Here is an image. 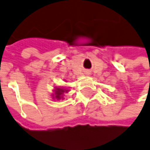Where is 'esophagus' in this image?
<instances>
[{
    "label": "esophagus",
    "mask_w": 150,
    "mask_h": 150,
    "mask_svg": "<svg viewBox=\"0 0 150 150\" xmlns=\"http://www.w3.org/2000/svg\"><path fill=\"white\" fill-rule=\"evenodd\" d=\"M86 75H90V72L89 71H86Z\"/></svg>",
    "instance_id": "34e87169"
}]
</instances>
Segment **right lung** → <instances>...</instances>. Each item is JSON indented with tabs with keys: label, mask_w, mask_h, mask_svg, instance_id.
<instances>
[{
	"label": "right lung",
	"mask_w": 150,
	"mask_h": 150,
	"mask_svg": "<svg viewBox=\"0 0 150 150\" xmlns=\"http://www.w3.org/2000/svg\"><path fill=\"white\" fill-rule=\"evenodd\" d=\"M54 92L52 93L51 96L53 98V100H61V99H64V94L68 93L69 90L68 88H64V87H54Z\"/></svg>",
	"instance_id": "1"
}]
</instances>
